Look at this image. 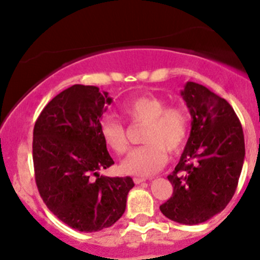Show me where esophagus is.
<instances>
[{"label":"esophagus","instance_id":"34e87169","mask_svg":"<svg viewBox=\"0 0 260 260\" xmlns=\"http://www.w3.org/2000/svg\"><path fill=\"white\" fill-rule=\"evenodd\" d=\"M133 181H135L136 185H140V183L145 182L146 179H143V177H133Z\"/></svg>","mask_w":260,"mask_h":260}]
</instances>
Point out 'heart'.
<instances>
[{
  "instance_id": "1",
  "label": "heart",
  "mask_w": 260,
  "mask_h": 260,
  "mask_svg": "<svg viewBox=\"0 0 260 260\" xmlns=\"http://www.w3.org/2000/svg\"><path fill=\"white\" fill-rule=\"evenodd\" d=\"M122 113L131 123H146L142 141L146 145L133 149L123 161L122 170L136 176L158 172L167 162V152L177 153L185 146L190 133V115L181 106H167L164 99L141 94L122 106ZM104 143L117 154L129 148L127 128L122 120L104 117L99 124Z\"/></svg>"
}]
</instances>
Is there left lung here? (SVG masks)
Here are the masks:
<instances>
[{
	"instance_id": "1",
	"label": "left lung",
	"mask_w": 260,
	"mask_h": 260,
	"mask_svg": "<svg viewBox=\"0 0 260 260\" xmlns=\"http://www.w3.org/2000/svg\"><path fill=\"white\" fill-rule=\"evenodd\" d=\"M181 95L192 118L191 132L167 176L174 192L159 210L180 224L196 225L224 210L234 196L245 145L242 123L224 98L193 81L186 83Z\"/></svg>"
}]
</instances>
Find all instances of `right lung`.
<instances>
[{
	"mask_svg": "<svg viewBox=\"0 0 260 260\" xmlns=\"http://www.w3.org/2000/svg\"><path fill=\"white\" fill-rule=\"evenodd\" d=\"M108 93L75 84L46 104L34 127L35 181L48 209L62 222L91 233L123 215L135 186L127 177L99 175L114 164L99 132Z\"/></svg>",
	"mask_w": 260,
	"mask_h": 260,
	"instance_id": "obj_1",
	"label": "right lung"
}]
</instances>
